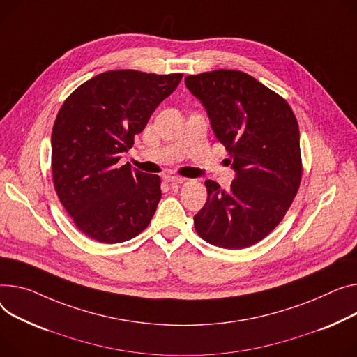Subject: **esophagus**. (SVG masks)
<instances>
[{"label": "esophagus", "mask_w": 357, "mask_h": 357, "mask_svg": "<svg viewBox=\"0 0 357 357\" xmlns=\"http://www.w3.org/2000/svg\"><path fill=\"white\" fill-rule=\"evenodd\" d=\"M165 181L169 182V183H183L186 179L181 178V176H165Z\"/></svg>", "instance_id": "esophagus-1"}]
</instances>
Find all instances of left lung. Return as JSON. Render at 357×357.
<instances>
[{"label": "left lung", "mask_w": 357, "mask_h": 357, "mask_svg": "<svg viewBox=\"0 0 357 357\" xmlns=\"http://www.w3.org/2000/svg\"><path fill=\"white\" fill-rule=\"evenodd\" d=\"M235 172L228 191L206 181L208 199L194 217L206 243L241 250L267 236L286 215L301 181L300 132L289 103L238 70L186 76Z\"/></svg>", "instance_id": "left-lung-1"}]
</instances>
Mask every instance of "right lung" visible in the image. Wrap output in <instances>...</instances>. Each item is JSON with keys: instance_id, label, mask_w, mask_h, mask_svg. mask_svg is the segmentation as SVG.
Returning a JSON list of instances; mask_svg holds the SVG:
<instances>
[{"instance_id": "add662e5", "label": "right lung", "mask_w": 357, "mask_h": 357, "mask_svg": "<svg viewBox=\"0 0 357 357\" xmlns=\"http://www.w3.org/2000/svg\"><path fill=\"white\" fill-rule=\"evenodd\" d=\"M181 79L106 71L77 87L59 110L52 133L54 188L89 238L117 244L149 225L162 197L160 178L117 162Z\"/></svg>"}]
</instances>
